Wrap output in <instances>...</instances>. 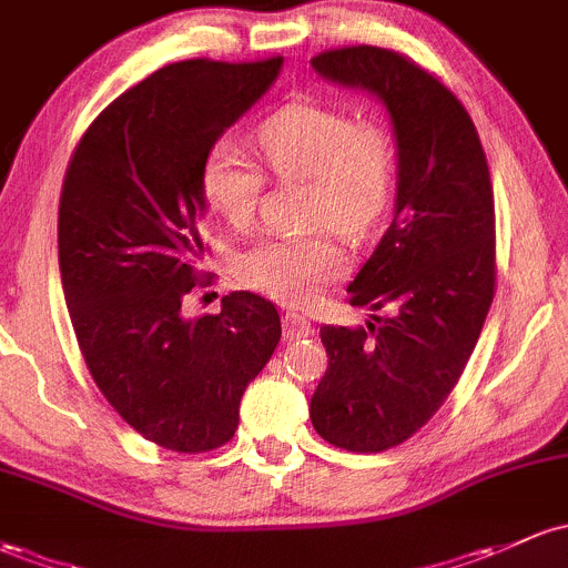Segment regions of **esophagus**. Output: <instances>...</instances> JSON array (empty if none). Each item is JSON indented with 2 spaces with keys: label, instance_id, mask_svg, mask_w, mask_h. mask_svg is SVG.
<instances>
[{
  "label": "esophagus",
  "instance_id": "1",
  "mask_svg": "<svg viewBox=\"0 0 568 568\" xmlns=\"http://www.w3.org/2000/svg\"><path fill=\"white\" fill-rule=\"evenodd\" d=\"M284 335L290 341H301V338H308V335H314V325H311V320H306L303 314H286L284 316Z\"/></svg>",
  "mask_w": 568,
  "mask_h": 568
}]
</instances>
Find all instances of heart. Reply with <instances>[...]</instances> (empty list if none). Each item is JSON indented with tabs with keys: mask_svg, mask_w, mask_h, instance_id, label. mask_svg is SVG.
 <instances>
[{
	"mask_svg": "<svg viewBox=\"0 0 568 568\" xmlns=\"http://www.w3.org/2000/svg\"><path fill=\"white\" fill-rule=\"evenodd\" d=\"M257 145L276 179H306L308 224H331L335 233L359 237L387 209L393 194L395 151L376 121L352 119L322 102H290L257 126ZM203 194L230 227H248L257 213L265 175L257 162L224 138L203 160ZM237 278L286 306L314 301L346 273V254L327 230L306 235H271L237 257Z\"/></svg>",
	"mask_w": 568,
	"mask_h": 568,
	"instance_id": "b5f03b06",
	"label": "heart"
}]
</instances>
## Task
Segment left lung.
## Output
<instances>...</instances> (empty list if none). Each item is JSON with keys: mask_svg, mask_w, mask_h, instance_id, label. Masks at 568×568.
<instances>
[{"mask_svg": "<svg viewBox=\"0 0 568 568\" xmlns=\"http://www.w3.org/2000/svg\"><path fill=\"white\" fill-rule=\"evenodd\" d=\"M311 67L379 97L398 145L393 222L346 290L389 314L322 327L331 363L308 408L333 447L384 453L442 408L477 346L496 292L490 170L463 102L404 53L335 48Z\"/></svg>", "mask_w": 568, "mask_h": 568, "instance_id": "1", "label": "left lung"}]
</instances>
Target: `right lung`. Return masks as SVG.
<instances>
[{"instance_id":"1","label":"right lung","mask_w":568,"mask_h":568,"mask_svg":"<svg viewBox=\"0 0 568 568\" xmlns=\"http://www.w3.org/2000/svg\"><path fill=\"white\" fill-rule=\"evenodd\" d=\"M284 59H189L105 108L78 143L59 200V271L97 387L140 436L211 453L282 338L271 301L230 292L219 314L184 316L205 243L203 160L273 87Z\"/></svg>"}]
</instances>
